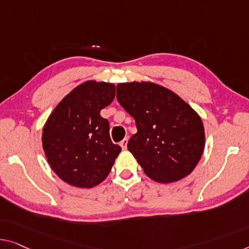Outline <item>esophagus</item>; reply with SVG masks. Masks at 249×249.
I'll return each instance as SVG.
<instances>
[{"label":"esophagus","instance_id":"esophagus-1","mask_svg":"<svg viewBox=\"0 0 249 249\" xmlns=\"http://www.w3.org/2000/svg\"><path fill=\"white\" fill-rule=\"evenodd\" d=\"M127 142H128L127 137H126V139H124L123 141H121L120 145H121L122 148H123V150H126V148H127Z\"/></svg>","mask_w":249,"mask_h":249}]
</instances>
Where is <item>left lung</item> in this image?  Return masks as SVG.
<instances>
[{
	"instance_id": "left-lung-1",
	"label": "left lung",
	"mask_w": 249,
	"mask_h": 249,
	"mask_svg": "<svg viewBox=\"0 0 249 249\" xmlns=\"http://www.w3.org/2000/svg\"><path fill=\"white\" fill-rule=\"evenodd\" d=\"M121 106L134 117L137 132L127 148L147 177L170 183L190 174L205 147L201 118L177 94L153 83L116 86Z\"/></svg>"
}]
</instances>
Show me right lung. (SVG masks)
<instances>
[{
    "label": "right lung",
    "instance_id": "add662e5",
    "mask_svg": "<svg viewBox=\"0 0 249 249\" xmlns=\"http://www.w3.org/2000/svg\"><path fill=\"white\" fill-rule=\"evenodd\" d=\"M115 97V86L89 80L58 104L42 133V146L54 173L68 184L92 188L106 179L121 152L101 110Z\"/></svg>",
    "mask_w": 249,
    "mask_h": 249
}]
</instances>
